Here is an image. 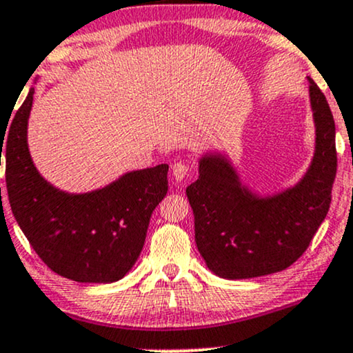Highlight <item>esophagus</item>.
<instances>
[{"instance_id": "obj_1", "label": "esophagus", "mask_w": 353, "mask_h": 353, "mask_svg": "<svg viewBox=\"0 0 353 353\" xmlns=\"http://www.w3.org/2000/svg\"><path fill=\"white\" fill-rule=\"evenodd\" d=\"M171 171H172V177H174V179H176V181H182L185 176H188L189 165L184 164V163H176V164H172Z\"/></svg>"}]
</instances>
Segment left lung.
Wrapping results in <instances>:
<instances>
[{
  "instance_id": "8db88e82",
  "label": "left lung",
  "mask_w": 353,
  "mask_h": 353,
  "mask_svg": "<svg viewBox=\"0 0 353 353\" xmlns=\"http://www.w3.org/2000/svg\"><path fill=\"white\" fill-rule=\"evenodd\" d=\"M309 79L315 151L292 188L259 196L242 184L225 154L199 159V179L185 194L194 212L197 249L222 279H252L281 272L309 247L330 208L337 172L335 123L325 96Z\"/></svg>"
}]
</instances>
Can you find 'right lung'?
Here are the masks:
<instances>
[{
  "label": "right lung",
  "mask_w": 353,
  "mask_h": 353,
  "mask_svg": "<svg viewBox=\"0 0 353 353\" xmlns=\"http://www.w3.org/2000/svg\"><path fill=\"white\" fill-rule=\"evenodd\" d=\"M33 94L31 88L8 131L0 132V163L3 152L16 222L52 272L84 283L119 281L136 264L152 210L168 194L169 165L125 172L91 192L56 189L38 172L28 149Z\"/></svg>",
  "instance_id": "right-lung-1"
}]
</instances>
